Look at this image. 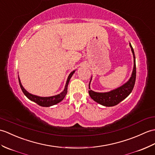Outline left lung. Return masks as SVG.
Segmentation results:
<instances>
[{"mask_svg":"<svg viewBox=\"0 0 155 155\" xmlns=\"http://www.w3.org/2000/svg\"><path fill=\"white\" fill-rule=\"evenodd\" d=\"M131 51L134 56V69H133L132 74L131 77L125 84L121 85L120 87L112 91L106 92H97L92 91L91 89V82L92 77L89 83V91L88 93L90 96L95 102L98 103L104 106L111 107L117 105L121 101H123L130 94L134 89L135 78H136V64H135V56L134 53V50L133 49L130 43H129Z\"/></svg>","mask_w":155,"mask_h":155,"instance_id":"1","label":"left lung"}]
</instances>
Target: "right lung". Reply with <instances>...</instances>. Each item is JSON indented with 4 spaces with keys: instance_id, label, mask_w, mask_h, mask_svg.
<instances>
[{
    "instance_id": "obj_1",
    "label": "right lung",
    "mask_w": 155,
    "mask_h": 155,
    "mask_svg": "<svg viewBox=\"0 0 155 155\" xmlns=\"http://www.w3.org/2000/svg\"><path fill=\"white\" fill-rule=\"evenodd\" d=\"M75 71H76V70L72 71L71 73L69 74V77H68V78H67V80L66 84H65V86H64V88L63 90V91L61 92L60 94L55 95V96H48V97H41V96H36V95H34L32 94H30V92H28L26 91V90L23 87V86L21 83L20 79L19 76H18L19 84H20L21 91H22L24 95L26 96L29 100H30L31 101H33L36 104H38V105L40 106L50 107V106L55 105V104L59 103L60 102L62 101V100L64 99V97H65L67 93L68 84H69L70 79L72 77V76H73V74L74 73Z\"/></svg>"
}]
</instances>
